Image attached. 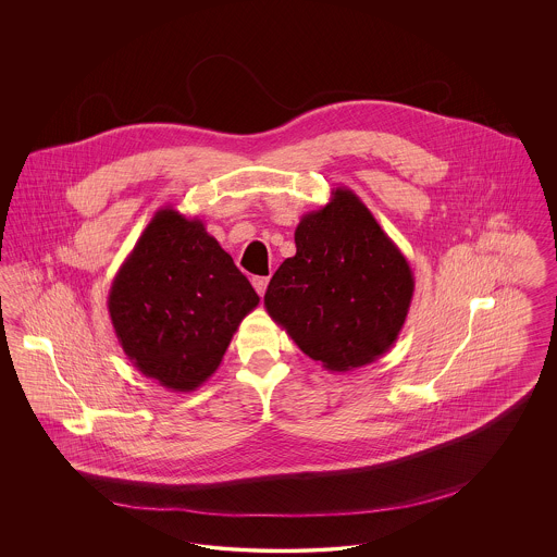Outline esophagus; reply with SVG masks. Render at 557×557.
<instances>
[{
    "label": "esophagus",
    "instance_id": "34e87169",
    "mask_svg": "<svg viewBox=\"0 0 557 557\" xmlns=\"http://www.w3.org/2000/svg\"><path fill=\"white\" fill-rule=\"evenodd\" d=\"M267 284H269V277H252V286H255V290L259 292L261 296L265 294L267 290Z\"/></svg>",
    "mask_w": 557,
    "mask_h": 557
}]
</instances>
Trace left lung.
Masks as SVG:
<instances>
[{
    "label": "left lung",
    "mask_w": 557,
    "mask_h": 557,
    "mask_svg": "<svg viewBox=\"0 0 557 557\" xmlns=\"http://www.w3.org/2000/svg\"><path fill=\"white\" fill-rule=\"evenodd\" d=\"M296 255L273 273L265 309L327 371L373 363L397 343L413 298L405 255L361 198L341 186L294 232Z\"/></svg>",
    "instance_id": "1"
}]
</instances>
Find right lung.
Returning <instances> with one entry per match:
<instances>
[{"label": "right lung", "instance_id": "add662e5", "mask_svg": "<svg viewBox=\"0 0 557 557\" xmlns=\"http://www.w3.org/2000/svg\"><path fill=\"white\" fill-rule=\"evenodd\" d=\"M259 296L198 216L154 212L108 292L123 352L173 393L202 386Z\"/></svg>", "mask_w": 557, "mask_h": 557}]
</instances>
